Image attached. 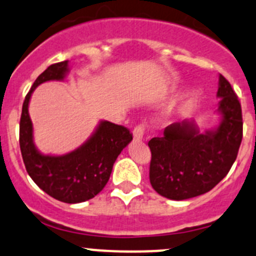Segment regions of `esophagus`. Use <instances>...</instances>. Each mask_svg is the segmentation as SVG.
I'll return each mask as SVG.
<instances>
[{
  "mask_svg": "<svg viewBox=\"0 0 256 256\" xmlns=\"http://www.w3.org/2000/svg\"><path fill=\"white\" fill-rule=\"evenodd\" d=\"M134 135V140L136 141H141L144 138V126L142 125H138L132 131Z\"/></svg>",
  "mask_w": 256,
  "mask_h": 256,
  "instance_id": "esophagus-1",
  "label": "esophagus"
}]
</instances>
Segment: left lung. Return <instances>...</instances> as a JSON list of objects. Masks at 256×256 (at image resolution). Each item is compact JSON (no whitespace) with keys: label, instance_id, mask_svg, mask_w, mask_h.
I'll use <instances>...</instances> for the list:
<instances>
[{"label":"left lung","instance_id":"8db88e82","mask_svg":"<svg viewBox=\"0 0 256 256\" xmlns=\"http://www.w3.org/2000/svg\"><path fill=\"white\" fill-rule=\"evenodd\" d=\"M216 96L220 122L200 132L193 121L167 126L148 141L150 182L162 197L183 200L204 194L228 174L242 138V106L230 82L219 76Z\"/></svg>","mask_w":256,"mask_h":256}]
</instances>
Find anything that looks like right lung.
<instances>
[{
  "label": "right lung",
  "mask_w": 256,
  "mask_h": 256,
  "mask_svg": "<svg viewBox=\"0 0 256 256\" xmlns=\"http://www.w3.org/2000/svg\"><path fill=\"white\" fill-rule=\"evenodd\" d=\"M69 60L49 66L26 95L20 121V147L26 170L36 184L64 203L92 200L109 180L112 166L132 140L128 128L110 121H100L96 130L82 146L62 156L43 154L33 141V125L28 105L36 88L49 80H64Z\"/></svg>",
  "instance_id": "add662e5"
}]
</instances>
